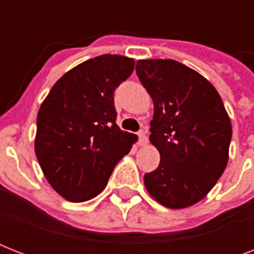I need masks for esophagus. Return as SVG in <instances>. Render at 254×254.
I'll list each match as a JSON object with an SVG mask.
<instances>
[{
    "label": "esophagus",
    "mask_w": 254,
    "mask_h": 254,
    "mask_svg": "<svg viewBox=\"0 0 254 254\" xmlns=\"http://www.w3.org/2000/svg\"><path fill=\"white\" fill-rule=\"evenodd\" d=\"M147 143V137L145 135L143 131H138V145L139 146H145Z\"/></svg>",
    "instance_id": "obj_1"
}]
</instances>
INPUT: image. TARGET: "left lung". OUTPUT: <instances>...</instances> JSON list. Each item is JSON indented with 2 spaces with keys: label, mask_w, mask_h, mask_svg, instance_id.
Here are the masks:
<instances>
[{
  "label": "left lung",
  "mask_w": 254,
  "mask_h": 254,
  "mask_svg": "<svg viewBox=\"0 0 254 254\" xmlns=\"http://www.w3.org/2000/svg\"><path fill=\"white\" fill-rule=\"evenodd\" d=\"M135 72L154 103L150 142L159 166L145 174L151 197L179 209L200 201L228 163L232 125L221 100L200 73L173 59L138 61Z\"/></svg>",
  "instance_id": "8db88e82"
}]
</instances>
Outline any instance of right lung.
Listing matches in <instances>:
<instances>
[{
	"label": "right lung",
	"mask_w": 254,
	"mask_h": 254,
	"mask_svg": "<svg viewBox=\"0 0 254 254\" xmlns=\"http://www.w3.org/2000/svg\"><path fill=\"white\" fill-rule=\"evenodd\" d=\"M134 69V61L100 55L65 72L42 103L35 154L61 196L80 203L97 196L135 142L116 124L113 93Z\"/></svg>",
	"instance_id": "1"
}]
</instances>
